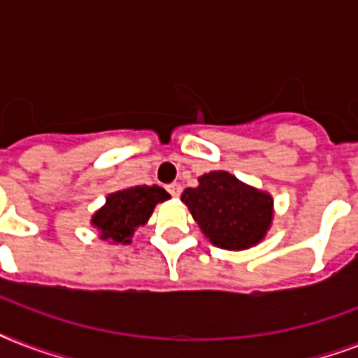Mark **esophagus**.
Here are the masks:
<instances>
[{"label":"esophagus","instance_id":"34e87169","mask_svg":"<svg viewBox=\"0 0 358 358\" xmlns=\"http://www.w3.org/2000/svg\"><path fill=\"white\" fill-rule=\"evenodd\" d=\"M167 191L173 196H180V193H182V185H180L178 182H173V184L167 185Z\"/></svg>","mask_w":358,"mask_h":358}]
</instances>
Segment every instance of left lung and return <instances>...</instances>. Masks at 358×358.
<instances>
[{"label":"left lung","mask_w":358,"mask_h":358,"mask_svg":"<svg viewBox=\"0 0 358 358\" xmlns=\"http://www.w3.org/2000/svg\"><path fill=\"white\" fill-rule=\"evenodd\" d=\"M182 202L204 236L221 249L243 250L260 243L273 221L271 195L227 171L202 174L196 187L182 193Z\"/></svg>","instance_id":"obj_1"}]
</instances>
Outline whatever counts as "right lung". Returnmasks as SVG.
Listing matches in <instances>:
<instances>
[{
	"label": "right lung",
	"mask_w": 358,
	"mask_h": 358,
	"mask_svg": "<svg viewBox=\"0 0 358 358\" xmlns=\"http://www.w3.org/2000/svg\"><path fill=\"white\" fill-rule=\"evenodd\" d=\"M171 199L159 185H134L115 191L106 199L100 210L91 219V224L100 232V239L111 243H131L137 227H145L154 208Z\"/></svg>",
	"instance_id": "add662e5"
}]
</instances>
